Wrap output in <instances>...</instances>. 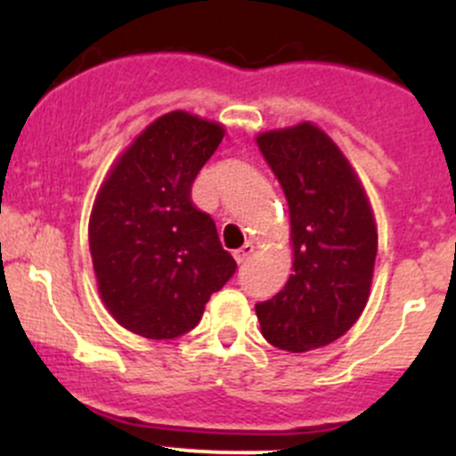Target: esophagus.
I'll use <instances>...</instances> for the list:
<instances>
[{
    "label": "esophagus",
    "instance_id": "obj_1",
    "mask_svg": "<svg viewBox=\"0 0 456 456\" xmlns=\"http://www.w3.org/2000/svg\"><path fill=\"white\" fill-rule=\"evenodd\" d=\"M251 256H254V245H251V242H247L245 247H240V249H238L236 254H233V257H236V260H238V265H245V262L249 260Z\"/></svg>",
    "mask_w": 456,
    "mask_h": 456
}]
</instances>
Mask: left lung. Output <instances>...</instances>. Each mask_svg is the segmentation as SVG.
I'll use <instances>...</instances> for the list:
<instances>
[{"label":"left lung","mask_w":456,"mask_h":456,"mask_svg":"<svg viewBox=\"0 0 456 456\" xmlns=\"http://www.w3.org/2000/svg\"><path fill=\"white\" fill-rule=\"evenodd\" d=\"M291 214L293 275L257 302L262 335L280 351L306 353L342 338L364 311L377 256L372 211L355 172L311 123L257 136Z\"/></svg>","instance_id":"8db88e82"}]
</instances>
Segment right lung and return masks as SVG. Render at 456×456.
<instances>
[{"instance_id":"add662e5","label":"right lung","mask_w":456,"mask_h":456,"mask_svg":"<svg viewBox=\"0 0 456 456\" xmlns=\"http://www.w3.org/2000/svg\"><path fill=\"white\" fill-rule=\"evenodd\" d=\"M218 123L169 112L123 151L96 196L90 251L99 293L132 333L174 339L236 273L191 185L223 141Z\"/></svg>"}]
</instances>
